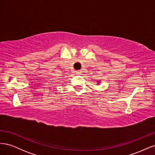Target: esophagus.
<instances>
[{
	"label": "esophagus",
	"mask_w": 155,
	"mask_h": 155,
	"mask_svg": "<svg viewBox=\"0 0 155 155\" xmlns=\"http://www.w3.org/2000/svg\"><path fill=\"white\" fill-rule=\"evenodd\" d=\"M76 74H81V70H76Z\"/></svg>",
	"instance_id": "1"
}]
</instances>
